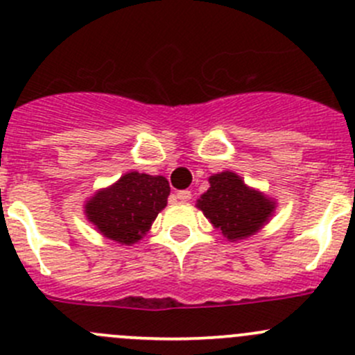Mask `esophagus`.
Here are the masks:
<instances>
[{"instance_id":"obj_1","label":"esophagus","mask_w":355,"mask_h":355,"mask_svg":"<svg viewBox=\"0 0 355 355\" xmlns=\"http://www.w3.org/2000/svg\"><path fill=\"white\" fill-rule=\"evenodd\" d=\"M176 196L181 202H189L191 200V191H188V189H181V191L176 193Z\"/></svg>"}]
</instances>
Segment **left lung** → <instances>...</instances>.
<instances>
[{"label": "left lung", "mask_w": 355, "mask_h": 355, "mask_svg": "<svg viewBox=\"0 0 355 355\" xmlns=\"http://www.w3.org/2000/svg\"><path fill=\"white\" fill-rule=\"evenodd\" d=\"M210 188L196 207L227 240H243L257 233L276 209L275 200L252 189L231 171L209 178Z\"/></svg>", "instance_id": "obj_1"}]
</instances>
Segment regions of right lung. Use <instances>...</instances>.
I'll return each instance as SVG.
<instances>
[{
    "mask_svg": "<svg viewBox=\"0 0 355 355\" xmlns=\"http://www.w3.org/2000/svg\"><path fill=\"white\" fill-rule=\"evenodd\" d=\"M169 193V181L164 176L132 171L94 193L84 205V214L103 236L132 245L145 236L160 210L166 209Z\"/></svg>",
    "mask_w": 355,
    "mask_h": 355,
    "instance_id": "add662e5",
    "label": "right lung"
}]
</instances>
